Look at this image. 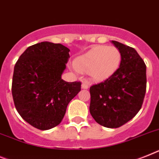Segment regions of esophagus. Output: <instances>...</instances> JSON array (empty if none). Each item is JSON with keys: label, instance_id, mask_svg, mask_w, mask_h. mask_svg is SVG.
Instances as JSON below:
<instances>
[{"label": "esophagus", "instance_id": "34e87169", "mask_svg": "<svg viewBox=\"0 0 159 159\" xmlns=\"http://www.w3.org/2000/svg\"><path fill=\"white\" fill-rule=\"evenodd\" d=\"M82 89H85V90H87L88 88H89V85L86 82H83L82 84Z\"/></svg>", "mask_w": 159, "mask_h": 159}]
</instances>
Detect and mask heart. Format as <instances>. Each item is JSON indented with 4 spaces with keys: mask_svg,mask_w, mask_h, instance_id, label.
<instances>
[{
    "mask_svg": "<svg viewBox=\"0 0 159 159\" xmlns=\"http://www.w3.org/2000/svg\"><path fill=\"white\" fill-rule=\"evenodd\" d=\"M121 54L115 47L98 46L77 57L73 65L80 72H87L92 79L101 82L110 77L120 64Z\"/></svg>",
    "mask_w": 159,
    "mask_h": 159,
    "instance_id": "heart-1",
    "label": "heart"
}]
</instances>
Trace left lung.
<instances>
[{"label":"left lung","instance_id":"1","mask_svg":"<svg viewBox=\"0 0 159 159\" xmlns=\"http://www.w3.org/2000/svg\"><path fill=\"white\" fill-rule=\"evenodd\" d=\"M112 43L120 52V67L104 82L90 86V112L100 125L116 129L141 108L146 91V65L133 48Z\"/></svg>","mask_w":159,"mask_h":159}]
</instances>
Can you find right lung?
<instances>
[{
  "instance_id": "right-lung-1",
  "label": "right lung",
  "mask_w": 159,
  "mask_h": 159,
  "mask_svg": "<svg viewBox=\"0 0 159 159\" xmlns=\"http://www.w3.org/2000/svg\"><path fill=\"white\" fill-rule=\"evenodd\" d=\"M69 52L61 43L41 42L28 47L16 62L12 82L14 106L36 129L48 130L59 125L69 102L81 90V82L61 79Z\"/></svg>"
}]
</instances>
